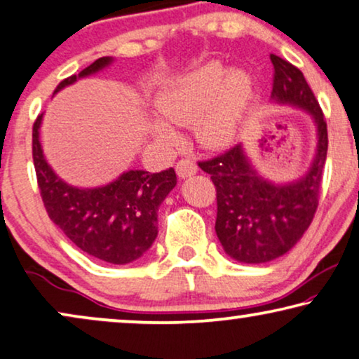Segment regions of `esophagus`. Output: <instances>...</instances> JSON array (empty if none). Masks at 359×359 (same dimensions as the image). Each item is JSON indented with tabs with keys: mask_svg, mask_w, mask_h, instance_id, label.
I'll return each instance as SVG.
<instances>
[{
	"mask_svg": "<svg viewBox=\"0 0 359 359\" xmlns=\"http://www.w3.org/2000/svg\"><path fill=\"white\" fill-rule=\"evenodd\" d=\"M196 170H198V165L195 164V161L191 159H182L175 165V172H177L179 179H187V177H191V175L196 174Z\"/></svg>",
	"mask_w": 359,
	"mask_h": 359,
	"instance_id": "obj_1",
	"label": "esophagus"
}]
</instances>
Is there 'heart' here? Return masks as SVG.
I'll use <instances>...</instances> for the list:
<instances>
[{"instance_id": "1", "label": "heart", "mask_w": 359, "mask_h": 359, "mask_svg": "<svg viewBox=\"0 0 359 359\" xmlns=\"http://www.w3.org/2000/svg\"><path fill=\"white\" fill-rule=\"evenodd\" d=\"M252 94L254 84L249 74L208 62L161 86L156 107L163 118L153 120L151 131L159 140L174 143L179 135L170 123L182 127L195 123V136L205 148H224L239 133Z\"/></svg>"}]
</instances>
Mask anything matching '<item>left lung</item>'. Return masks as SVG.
<instances>
[{
    "label": "left lung",
    "mask_w": 359,
    "mask_h": 359,
    "mask_svg": "<svg viewBox=\"0 0 359 359\" xmlns=\"http://www.w3.org/2000/svg\"><path fill=\"white\" fill-rule=\"evenodd\" d=\"M270 102L299 109L316 127V151L301 177L273 182L264 177L239 143L228 153L198 165L216 185V236L226 254L241 264H266L285 255L309 228L319 203L327 158V123L299 69L276 55Z\"/></svg>",
    "instance_id": "1"
}]
</instances>
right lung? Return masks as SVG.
I'll use <instances>...</instances> for the list:
<instances>
[{"mask_svg": "<svg viewBox=\"0 0 359 359\" xmlns=\"http://www.w3.org/2000/svg\"><path fill=\"white\" fill-rule=\"evenodd\" d=\"M115 62L102 57L79 74L62 81L55 94L83 78L97 74ZM43 114L32 130V154L39 189L50 219L86 254L107 264L127 265L151 249L158 237V210L177 185L172 168L151 174L125 170L109 184L78 187L55 172L40 143Z\"/></svg>", "mask_w": 359, "mask_h": 359, "instance_id": "add662e5", "label": "right lung"}]
</instances>
